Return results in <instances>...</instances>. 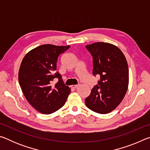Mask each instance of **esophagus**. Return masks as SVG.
<instances>
[{
	"label": "esophagus",
	"mask_w": 150,
	"mask_h": 150,
	"mask_svg": "<svg viewBox=\"0 0 150 150\" xmlns=\"http://www.w3.org/2000/svg\"><path fill=\"white\" fill-rule=\"evenodd\" d=\"M79 85H71V87L73 88H76L79 87Z\"/></svg>",
	"instance_id": "esophagus-1"
}]
</instances>
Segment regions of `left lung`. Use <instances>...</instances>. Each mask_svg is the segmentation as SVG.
Instances as JSON below:
<instances>
[{"mask_svg": "<svg viewBox=\"0 0 150 150\" xmlns=\"http://www.w3.org/2000/svg\"><path fill=\"white\" fill-rule=\"evenodd\" d=\"M86 48L93 57V74L99 75L100 81L86 98L85 105L95 112L109 113L120 105L128 90L127 61L122 51L109 43L96 42Z\"/></svg>", "mask_w": 150, "mask_h": 150, "instance_id": "left-lung-1", "label": "left lung"}]
</instances>
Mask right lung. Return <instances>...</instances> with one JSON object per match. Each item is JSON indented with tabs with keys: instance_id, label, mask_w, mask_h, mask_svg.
Returning <instances> with one entry per match:
<instances>
[{
	"instance_id": "1",
	"label": "right lung",
	"mask_w": 150,
	"mask_h": 150,
	"mask_svg": "<svg viewBox=\"0 0 150 150\" xmlns=\"http://www.w3.org/2000/svg\"><path fill=\"white\" fill-rule=\"evenodd\" d=\"M70 47L52 44L30 50L22 61L18 81L22 93L35 110L45 115L57 111L65 105L71 88L65 86L57 69L58 57ZM57 77L59 81L50 85Z\"/></svg>"
}]
</instances>
